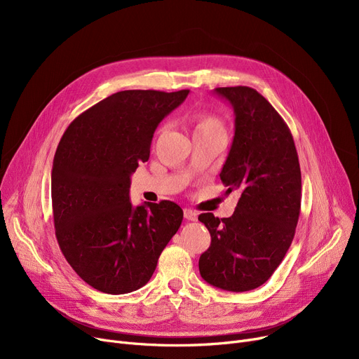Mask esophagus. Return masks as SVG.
<instances>
[{"mask_svg":"<svg viewBox=\"0 0 359 359\" xmlns=\"http://www.w3.org/2000/svg\"><path fill=\"white\" fill-rule=\"evenodd\" d=\"M183 215H184V218L187 221H196L198 219V214L195 211H192V210H184Z\"/></svg>","mask_w":359,"mask_h":359,"instance_id":"34e87169","label":"esophagus"}]
</instances>
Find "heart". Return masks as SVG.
Here are the masks:
<instances>
[{"label":"heart","mask_w":359,"mask_h":359,"mask_svg":"<svg viewBox=\"0 0 359 359\" xmlns=\"http://www.w3.org/2000/svg\"><path fill=\"white\" fill-rule=\"evenodd\" d=\"M195 134H224L225 126L219 116L211 111H198L194 116Z\"/></svg>","instance_id":"heart-1"}]
</instances>
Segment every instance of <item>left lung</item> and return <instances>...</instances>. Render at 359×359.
<instances>
[{"mask_svg":"<svg viewBox=\"0 0 359 359\" xmlns=\"http://www.w3.org/2000/svg\"><path fill=\"white\" fill-rule=\"evenodd\" d=\"M234 109V138L221 170L225 194L238 202L230 218L201 214L211 246L199 257L201 276L233 292L250 291L285 257L299 217L301 170L288 125L273 106L246 86L218 87Z\"/></svg>","mask_w":359,"mask_h":359,"instance_id":"1","label":"left lung"}]
</instances>
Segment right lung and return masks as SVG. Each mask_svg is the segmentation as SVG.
Segmentation results:
<instances>
[{
	"label": "right lung",
	"instance_id": "right-lung-1",
	"mask_svg": "<svg viewBox=\"0 0 359 359\" xmlns=\"http://www.w3.org/2000/svg\"><path fill=\"white\" fill-rule=\"evenodd\" d=\"M189 90H125L75 118L53 157L56 240L71 268L93 288L126 294L144 287L177 233L183 211L172 201H129L130 176L149 158L158 123Z\"/></svg>",
	"mask_w": 359,
	"mask_h": 359
}]
</instances>
